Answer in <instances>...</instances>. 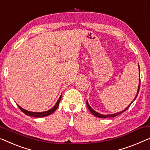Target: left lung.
<instances>
[{"mask_svg": "<svg viewBox=\"0 0 150 150\" xmlns=\"http://www.w3.org/2000/svg\"><path fill=\"white\" fill-rule=\"evenodd\" d=\"M140 71V70H139ZM139 88H140V79H139V86H138V90H137V95H136V96H135V99H134V100H135V99H136V98H137V95H138V93H139ZM132 104V102H131V103L130 104V105H129V106L127 107V108L125 109V110H122V112H118V113H116V114H112V115H101V114H100V113H98V112H96L95 110H93L92 108H91L90 107V106H89V104H88V101H87V102H86V104H87V106H88V109L89 110V111L91 112V113L93 114V115L94 116H96V117H99V118H107V117H117V115H120V114H122V112H124L125 111H126L127 109H128L129 108V106H131V104Z\"/></svg>", "mask_w": 150, "mask_h": 150, "instance_id": "left-lung-1", "label": "left lung"}]
</instances>
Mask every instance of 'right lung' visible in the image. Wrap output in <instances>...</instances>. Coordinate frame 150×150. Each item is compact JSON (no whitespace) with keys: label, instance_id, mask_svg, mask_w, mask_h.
Wrapping results in <instances>:
<instances>
[{"label":"right lung","instance_id":"right-lung-1","mask_svg":"<svg viewBox=\"0 0 150 150\" xmlns=\"http://www.w3.org/2000/svg\"><path fill=\"white\" fill-rule=\"evenodd\" d=\"M61 96H60L59 99L58 100L57 104H55V106H54L52 108H51L50 110H49L48 111L42 112H30V111H28V110H25V109L22 108L21 107H20L19 106V105H17V106L19 108L20 110H21L26 115L31 116V117H38V118L44 117H46V116L52 115V114L56 110H57V108H58V106H59V105L60 101H61Z\"/></svg>","mask_w":150,"mask_h":150}]
</instances>
